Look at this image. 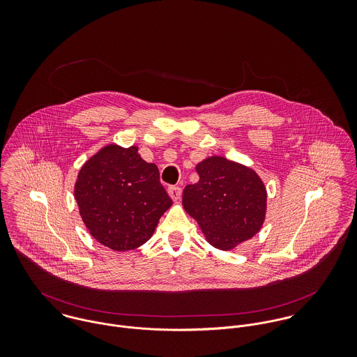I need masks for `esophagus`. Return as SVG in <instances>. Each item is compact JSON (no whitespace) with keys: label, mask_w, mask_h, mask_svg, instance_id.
I'll return each instance as SVG.
<instances>
[{"label":"esophagus","mask_w":357,"mask_h":357,"mask_svg":"<svg viewBox=\"0 0 357 357\" xmlns=\"http://www.w3.org/2000/svg\"><path fill=\"white\" fill-rule=\"evenodd\" d=\"M167 194H169V197H170L174 202H177V201H180V198H181V188H180V187H169V188H167Z\"/></svg>","instance_id":"obj_1"}]
</instances>
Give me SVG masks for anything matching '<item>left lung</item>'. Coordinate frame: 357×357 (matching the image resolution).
Masks as SVG:
<instances>
[{"label": "left lung", "instance_id": "left-lung-1", "mask_svg": "<svg viewBox=\"0 0 357 357\" xmlns=\"http://www.w3.org/2000/svg\"><path fill=\"white\" fill-rule=\"evenodd\" d=\"M199 181L183 191L184 210L218 250H232L259 232L266 214V187L255 169L224 156L195 166Z\"/></svg>", "mask_w": 357, "mask_h": 357}]
</instances>
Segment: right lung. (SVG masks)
Instances as JSON below:
<instances>
[{"mask_svg": "<svg viewBox=\"0 0 357 357\" xmlns=\"http://www.w3.org/2000/svg\"><path fill=\"white\" fill-rule=\"evenodd\" d=\"M74 198L89 234L114 252L135 250L151 236L173 204L159 181L155 163L139 147L109 143L79 169Z\"/></svg>", "mask_w": 357, "mask_h": 357, "instance_id": "obj_1", "label": "right lung"}]
</instances>
